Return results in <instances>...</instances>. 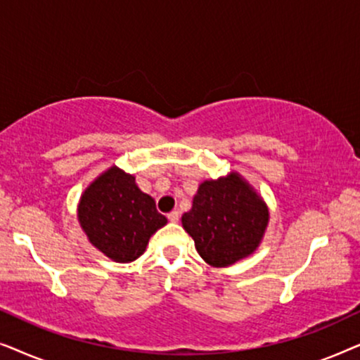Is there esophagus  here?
<instances>
[{
	"instance_id": "1",
	"label": "esophagus",
	"mask_w": 360,
	"mask_h": 360,
	"mask_svg": "<svg viewBox=\"0 0 360 360\" xmlns=\"http://www.w3.org/2000/svg\"><path fill=\"white\" fill-rule=\"evenodd\" d=\"M167 218H169V221H172V223H176V221L180 219V213L179 211H172V213L167 214Z\"/></svg>"
}]
</instances>
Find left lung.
Masks as SVG:
<instances>
[{
  "instance_id": "8db88e82",
  "label": "left lung",
  "mask_w": 360,
  "mask_h": 360,
  "mask_svg": "<svg viewBox=\"0 0 360 360\" xmlns=\"http://www.w3.org/2000/svg\"><path fill=\"white\" fill-rule=\"evenodd\" d=\"M267 223L264 201L236 174L201 184L191 210L181 216L198 254L213 267H226L252 254Z\"/></svg>"
}]
</instances>
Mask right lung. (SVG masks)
<instances>
[{"label":"right lung","mask_w":360,"mask_h":360,"mask_svg":"<svg viewBox=\"0 0 360 360\" xmlns=\"http://www.w3.org/2000/svg\"><path fill=\"white\" fill-rule=\"evenodd\" d=\"M78 219L90 243L116 262H132L144 254L150 236L167 223L155 201L137 188L134 176L117 167L85 190Z\"/></svg>","instance_id":"right-lung-1"}]
</instances>
